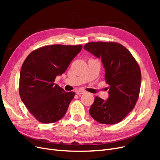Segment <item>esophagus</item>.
I'll return each mask as SVG.
<instances>
[{"instance_id":"esophagus-1","label":"esophagus","mask_w":160,"mask_h":160,"mask_svg":"<svg viewBox=\"0 0 160 160\" xmlns=\"http://www.w3.org/2000/svg\"><path fill=\"white\" fill-rule=\"evenodd\" d=\"M85 93V91H83V90H81V89H79L77 91V95H82Z\"/></svg>"}]
</instances>
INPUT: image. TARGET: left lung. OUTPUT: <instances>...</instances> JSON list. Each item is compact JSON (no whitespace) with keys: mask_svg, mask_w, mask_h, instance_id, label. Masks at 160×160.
<instances>
[{"mask_svg":"<svg viewBox=\"0 0 160 160\" xmlns=\"http://www.w3.org/2000/svg\"><path fill=\"white\" fill-rule=\"evenodd\" d=\"M84 49L101 58L105 80L109 85V98H95L89 113L97 122L115 124L132 111L139 98L142 75L139 66L126 48L115 42H90Z\"/></svg>","mask_w":160,"mask_h":160,"instance_id":"left-lung-1","label":"left lung"}]
</instances>
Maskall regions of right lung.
Listing matches in <instances>:
<instances>
[{
  "instance_id": "1",
  "label": "right lung",
  "mask_w": 160,
  "mask_h": 160,
  "mask_svg": "<svg viewBox=\"0 0 160 160\" xmlns=\"http://www.w3.org/2000/svg\"><path fill=\"white\" fill-rule=\"evenodd\" d=\"M82 45H52L32 51L24 61L19 79V94L28 111L38 122L55 123L65 115L75 93L55 84L67 70Z\"/></svg>"
}]
</instances>
